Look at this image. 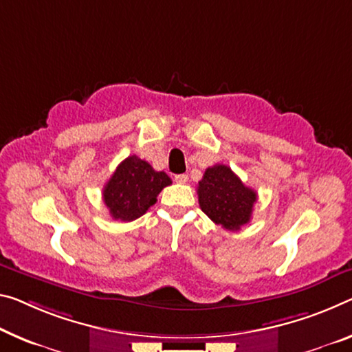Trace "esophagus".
I'll use <instances>...</instances> for the list:
<instances>
[{"instance_id":"obj_1","label":"esophagus","mask_w":352,"mask_h":352,"mask_svg":"<svg viewBox=\"0 0 352 352\" xmlns=\"http://www.w3.org/2000/svg\"><path fill=\"white\" fill-rule=\"evenodd\" d=\"M174 180L177 183H180V185H185V183L188 182V175L186 174H178V175L174 177Z\"/></svg>"}]
</instances>
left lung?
I'll list each match as a JSON object with an SVG mask.
<instances>
[{
  "mask_svg": "<svg viewBox=\"0 0 352 352\" xmlns=\"http://www.w3.org/2000/svg\"><path fill=\"white\" fill-rule=\"evenodd\" d=\"M199 205L204 213L227 230H239L252 216L256 192L248 188L226 164L205 170L197 186Z\"/></svg>",
  "mask_w": 352,
  "mask_h": 352,
  "instance_id": "obj_1",
  "label": "left lung"
}]
</instances>
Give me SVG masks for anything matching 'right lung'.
Here are the masks:
<instances>
[{"instance_id":"1","label":"right lung","mask_w":352,"mask_h":352,"mask_svg":"<svg viewBox=\"0 0 352 352\" xmlns=\"http://www.w3.org/2000/svg\"><path fill=\"white\" fill-rule=\"evenodd\" d=\"M172 180L166 172H156L136 155L125 158L103 188V202L113 219L124 222L141 217L156 204V196Z\"/></svg>"}]
</instances>
